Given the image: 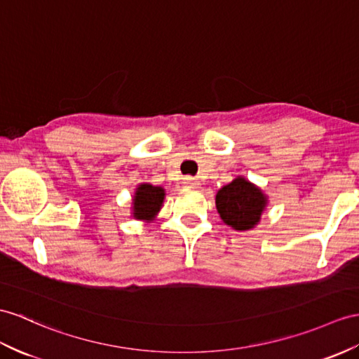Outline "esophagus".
<instances>
[{
  "mask_svg": "<svg viewBox=\"0 0 359 359\" xmlns=\"http://www.w3.org/2000/svg\"><path fill=\"white\" fill-rule=\"evenodd\" d=\"M184 184H186L187 187L196 189V187H199V181H196L195 178H191V177H186V178H184Z\"/></svg>",
  "mask_w": 359,
  "mask_h": 359,
  "instance_id": "1",
  "label": "esophagus"
}]
</instances>
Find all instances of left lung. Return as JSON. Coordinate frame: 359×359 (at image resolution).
I'll return each instance as SVG.
<instances>
[{
	"label": "left lung",
	"instance_id": "1",
	"mask_svg": "<svg viewBox=\"0 0 359 359\" xmlns=\"http://www.w3.org/2000/svg\"><path fill=\"white\" fill-rule=\"evenodd\" d=\"M266 198L245 178H236L216 195V208L222 221L234 230H250L260 221Z\"/></svg>",
	"mask_w": 359,
	"mask_h": 359
}]
</instances>
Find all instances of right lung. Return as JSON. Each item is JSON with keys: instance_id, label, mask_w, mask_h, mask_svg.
I'll list each match as a JSON object with an SVG mask.
<instances>
[{"instance_id": "obj_1", "label": "right lung", "mask_w": 359, "mask_h": 359, "mask_svg": "<svg viewBox=\"0 0 359 359\" xmlns=\"http://www.w3.org/2000/svg\"><path fill=\"white\" fill-rule=\"evenodd\" d=\"M164 199V190L151 184H140L134 196V217L151 219L158 212Z\"/></svg>"}]
</instances>
